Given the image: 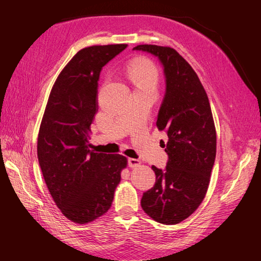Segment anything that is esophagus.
Instances as JSON below:
<instances>
[{
  "instance_id": "obj_1",
  "label": "esophagus",
  "mask_w": 261,
  "mask_h": 261,
  "mask_svg": "<svg viewBox=\"0 0 261 261\" xmlns=\"http://www.w3.org/2000/svg\"><path fill=\"white\" fill-rule=\"evenodd\" d=\"M140 165V160L139 159H136V158H129L127 159V166L131 168L134 167H138V166Z\"/></svg>"
}]
</instances>
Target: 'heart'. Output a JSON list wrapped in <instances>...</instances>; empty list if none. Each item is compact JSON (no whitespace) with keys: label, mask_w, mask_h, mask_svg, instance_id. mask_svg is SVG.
<instances>
[{"label":"heart","mask_w":261,"mask_h":261,"mask_svg":"<svg viewBox=\"0 0 261 261\" xmlns=\"http://www.w3.org/2000/svg\"><path fill=\"white\" fill-rule=\"evenodd\" d=\"M135 79L138 81V85H151L154 86L156 82V71L150 65H138L132 71Z\"/></svg>","instance_id":"obj_1"}]
</instances>
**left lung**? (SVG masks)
Returning <instances> with one entry per match:
<instances>
[{"instance_id":"obj_1","label":"left lung","mask_w":261,"mask_h":261,"mask_svg":"<svg viewBox=\"0 0 261 261\" xmlns=\"http://www.w3.org/2000/svg\"><path fill=\"white\" fill-rule=\"evenodd\" d=\"M156 57L165 77L157 126L168 136L167 166H152L156 182L143 193L141 207L163 224H177L195 212L206 194L216 154V134L208 97L195 71L169 47L134 48Z\"/></svg>"}]
</instances>
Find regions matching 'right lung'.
I'll list each match as a JSON object with an SVG mask.
<instances>
[{"label": "right lung", "mask_w": 261, "mask_h": 261, "mask_svg": "<svg viewBox=\"0 0 261 261\" xmlns=\"http://www.w3.org/2000/svg\"><path fill=\"white\" fill-rule=\"evenodd\" d=\"M126 45L82 49L55 82L38 135L37 154L48 191L62 213L84 224L108 212L126 166L122 154L88 149L102 68Z\"/></svg>", "instance_id": "right-lung-1"}]
</instances>
